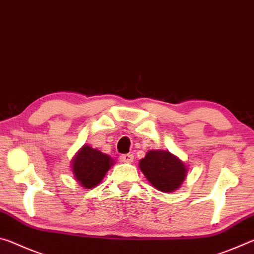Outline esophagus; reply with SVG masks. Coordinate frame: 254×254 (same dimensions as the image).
Instances as JSON below:
<instances>
[{"instance_id":"34e87169","label":"esophagus","mask_w":254,"mask_h":254,"mask_svg":"<svg viewBox=\"0 0 254 254\" xmlns=\"http://www.w3.org/2000/svg\"><path fill=\"white\" fill-rule=\"evenodd\" d=\"M120 160L124 163H131L133 161V154L132 153H127L120 156Z\"/></svg>"}]
</instances>
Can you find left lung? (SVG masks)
I'll return each instance as SVG.
<instances>
[{
  "mask_svg": "<svg viewBox=\"0 0 254 254\" xmlns=\"http://www.w3.org/2000/svg\"><path fill=\"white\" fill-rule=\"evenodd\" d=\"M139 168L148 182L162 192H173L182 186L188 167L168 150H149L139 161Z\"/></svg>",
  "mask_w": 254,
  "mask_h": 254,
  "instance_id": "8db88e82",
  "label": "left lung"
}]
</instances>
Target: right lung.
<instances>
[{
    "instance_id": "1",
    "label": "right lung",
    "mask_w": 254,
    "mask_h": 254,
    "mask_svg": "<svg viewBox=\"0 0 254 254\" xmlns=\"http://www.w3.org/2000/svg\"><path fill=\"white\" fill-rule=\"evenodd\" d=\"M114 162L109 154L84 144L72 158L71 171L75 180L81 187L91 189L102 182Z\"/></svg>"
}]
</instances>
